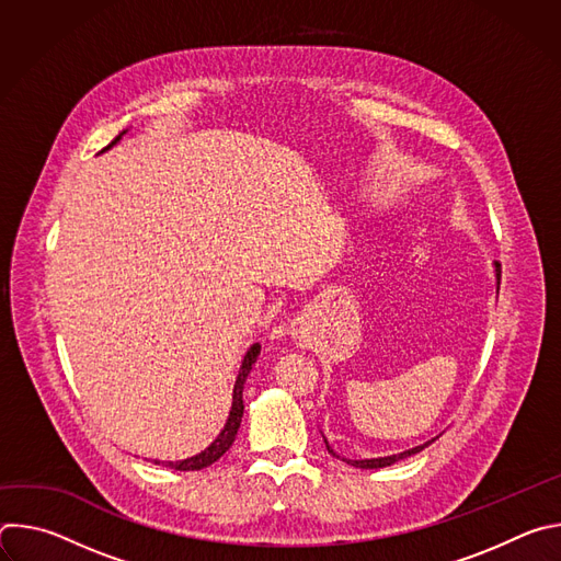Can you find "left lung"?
<instances>
[{"label": "left lung", "mask_w": 561, "mask_h": 561, "mask_svg": "<svg viewBox=\"0 0 561 561\" xmlns=\"http://www.w3.org/2000/svg\"><path fill=\"white\" fill-rule=\"evenodd\" d=\"M502 275V271H500V264H497V277ZM327 442V439H324ZM435 439H431V442H426V444H422V446H415V448H411V450H404V453H399V455H390V457H379V459H344L346 463H351V466H355V468H383V466H390V463H394V461H399V459H404V457H411V455H415V453H420V450H424L428 444H433ZM327 448H329V453L333 455V457H340L331 446H329V442H327Z\"/></svg>", "instance_id": "obj_1"}]
</instances>
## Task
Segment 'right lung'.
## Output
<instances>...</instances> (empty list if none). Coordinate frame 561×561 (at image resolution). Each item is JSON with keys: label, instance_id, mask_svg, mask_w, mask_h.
Masks as SVG:
<instances>
[{"label": "right lung", "instance_id": "add662e5", "mask_svg": "<svg viewBox=\"0 0 561 561\" xmlns=\"http://www.w3.org/2000/svg\"><path fill=\"white\" fill-rule=\"evenodd\" d=\"M122 135H124V133H122ZM122 135H117L106 148H111L115 141H119ZM106 148H104V150H106ZM260 348H262L260 344H253V346L249 348L244 362H242V368H239V375H237V381H234V388H232V409H230L228 422H226L224 431L217 435V439H215L206 450H202L199 455L188 457V459H184V461H167V466H171V468H175V470H202V468L210 466L213 461H217V459L232 446L234 435H237V428H239V424H242V415H244V399H242L244 381H247V377H249L253 364L257 362ZM154 463H159V461L154 459ZM162 463H164V461H162Z\"/></svg>", "mask_w": 561, "mask_h": 561}]
</instances>
